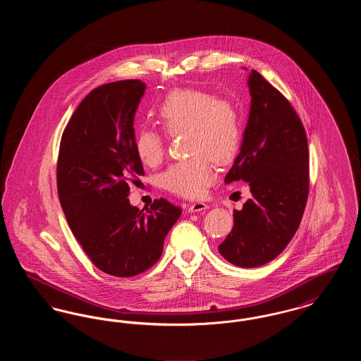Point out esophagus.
<instances>
[{
    "instance_id": "esophagus-1",
    "label": "esophagus",
    "mask_w": 361,
    "mask_h": 361,
    "mask_svg": "<svg viewBox=\"0 0 361 361\" xmlns=\"http://www.w3.org/2000/svg\"><path fill=\"white\" fill-rule=\"evenodd\" d=\"M207 208H209L208 204L203 203V202H195L188 207V212H200V211H204Z\"/></svg>"
}]
</instances>
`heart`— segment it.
Returning a JSON list of instances; mask_svg holds the SVG:
<instances>
[{
	"label": "heart",
	"instance_id": "heart-1",
	"mask_svg": "<svg viewBox=\"0 0 361 361\" xmlns=\"http://www.w3.org/2000/svg\"><path fill=\"white\" fill-rule=\"evenodd\" d=\"M155 115L168 135L185 134V149L192 155L164 172V188L189 199L202 197L216 177L214 161L228 164L240 149L238 105L230 97H216L208 90L181 87L162 99ZM134 147L140 162L154 168L165 154V139L153 128H142Z\"/></svg>",
	"mask_w": 361,
	"mask_h": 361
}]
</instances>
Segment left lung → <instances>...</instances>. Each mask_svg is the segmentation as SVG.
Masks as SVG:
<instances>
[{
	"mask_svg": "<svg viewBox=\"0 0 361 361\" xmlns=\"http://www.w3.org/2000/svg\"><path fill=\"white\" fill-rule=\"evenodd\" d=\"M247 85L252 104L240 152L224 183L242 180L252 199L234 211L219 253L240 268L277 257L295 235L309 197V145L290 102L258 71Z\"/></svg>",
	"mask_w": 361,
	"mask_h": 361,
	"instance_id": "1",
	"label": "left lung"
}]
</instances>
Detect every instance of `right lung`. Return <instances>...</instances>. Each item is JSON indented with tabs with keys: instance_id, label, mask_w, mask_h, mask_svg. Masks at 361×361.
<instances>
[{
	"instance_id": "obj_1",
	"label": "right lung",
	"mask_w": 361,
	"mask_h": 361,
	"mask_svg": "<svg viewBox=\"0 0 361 361\" xmlns=\"http://www.w3.org/2000/svg\"><path fill=\"white\" fill-rule=\"evenodd\" d=\"M146 84L124 80L93 89L62 134L58 196L74 237L105 274L131 277L152 268L181 208L157 199L130 204V183L143 176L134 147V116Z\"/></svg>"
}]
</instances>
